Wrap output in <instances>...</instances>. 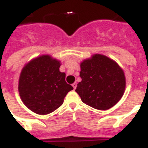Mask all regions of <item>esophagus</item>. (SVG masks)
<instances>
[{
	"label": "esophagus",
	"instance_id": "1",
	"mask_svg": "<svg viewBox=\"0 0 148 148\" xmlns=\"http://www.w3.org/2000/svg\"><path fill=\"white\" fill-rule=\"evenodd\" d=\"M72 86H73V88H74V89L75 90L77 88V83H74V84H72Z\"/></svg>",
	"mask_w": 148,
	"mask_h": 148
}]
</instances>
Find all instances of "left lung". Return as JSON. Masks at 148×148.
Masks as SVG:
<instances>
[{
    "instance_id": "1",
    "label": "left lung",
    "mask_w": 148,
    "mask_h": 148,
    "mask_svg": "<svg viewBox=\"0 0 148 148\" xmlns=\"http://www.w3.org/2000/svg\"><path fill=\"white\" fill-rule=\"evenodd\" d=\"M80 77L75 91L84 103L98 110H108L124 95L126 87L124 72L108 57L95 53L81 61Z\"/></svg>"
}]
</instances>
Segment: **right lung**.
I'll list each match as a JSON object with an SVG mask.
<instances>
[{"instance_id":"right-lung-1","label":"right lung","mask_w":148,"mask_h":148,"mask_svg":"<svg viewBox=\"0 0 148 148\" xmlns=\"http://www.w3.org/2000/svg\"><path fill=\"white\" fill-rule=\"evenodd\" d=\"M60 61L49 54L38 56L22 68L18 91L27 108L38 114L53 112L63 104L67 94L74 88L60 72Z\"/></svg>"}]
</instances>
